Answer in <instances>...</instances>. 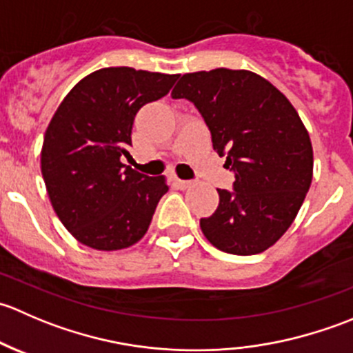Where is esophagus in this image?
Wrapping results in <instances>:
<instances>
[{
  "label": "esophagus",
  "instance_id": "obj_1",
  "mask_svg": "<svg viewBox=\"0 0 353 353\" xmlns=\"http://www.w3.org/2000/svg\"><path fill=\"white\" fill-rule=\"evenodd\" d=\"M174 184H176L177 188H181V190H186V188H190L193 183H191V181L179 179V177H176V179H174Z\"/></svg>",
  "mask_w": 353,
  "mask_h": 353
}]
</instances>
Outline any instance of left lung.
<instances>
[{
	"label": "left lung",
	"mask_w": 353,
	"mask_h": 353,
	"mask_svg": "<svg viewBox=\"0 0 353 353\" xmlns=\"http://www.w3.org/2000/svg\"><path fill=\"white\" fill-rule=\"evenodd\" d=\"M172 99L193 102L212 133L213 150L234 172L215 212L199 220L216 249L251 256L292 225L312 181V147L297 110L279 88L245 70L186 73Z\"/></svg>",
	"instance_id": "left-lung-1"
}]
</instances>
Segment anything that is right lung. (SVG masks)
<instances>
[{"mask_svg": "<svg viewBox=\"0 0 353 353\" xmlns=\"http://www.w3.org/2000/svg\"><path fill=\"white\" fill-rule=\"evenodd\" d=\"M179 74L128 66L102 68L78 81L44 134L41 170L56 215L88 248L116 251L145 236L163 176L150 177L121 162L131 147L137 112L169 94Z\"/></svg>", "mask_w": 353, "mask_h": 353, "instance_id": "1", "label": "right lung"}]
</instances>
